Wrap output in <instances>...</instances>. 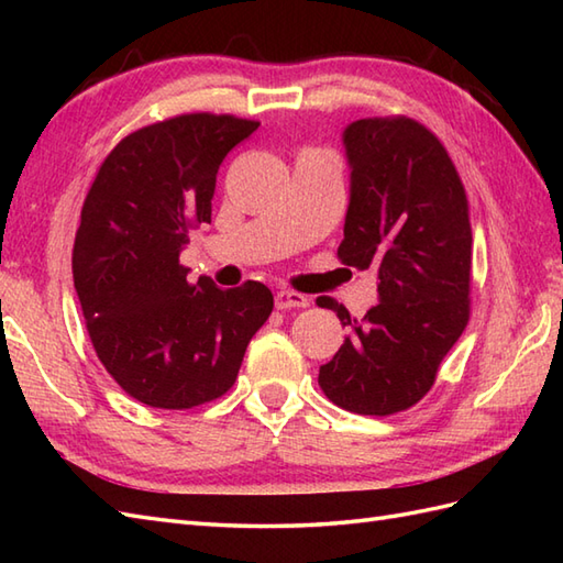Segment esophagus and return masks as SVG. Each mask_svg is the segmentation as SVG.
I'll use <instances>...</instances> for the list:
<instances>
[{"instance_id":"1","label":"esophagus","mask_w":563,"mask_h":563,"mask_svg":"<svg viewBox=\"0 0 563 563\" xmlns=\"http://www.w3.org/2000/svg\"><path fill=\"white\" fill-rule=\"evenodd\" d=\"M309 300L307 295L295 292V290H278L275 292V307L278 309H302L307 307Z\"/></svg>"}]
</instances>
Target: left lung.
<instances>
[{
	"mask_svg": "<svg viewBox=\"0 0 563 563\" xmlns=\"http://www.w3.org/2000/svg\"><path fill=\"white\" fill-rule=\"evenodd\" d=\"M343 145L351 202L339 258L377 273L379 302L353 319L319 297L351 327L319 387L345 411L389 416L426 397L470 321V202L448 150L413 118H363Z\"/></svg>",
	"mask_w": 563,
	"mask_h": 563,
	"instance_id": "1",
	"label": "left lung"
}]
</instances>
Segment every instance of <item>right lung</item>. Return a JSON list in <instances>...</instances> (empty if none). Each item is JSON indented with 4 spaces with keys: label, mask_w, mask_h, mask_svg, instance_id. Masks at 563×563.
<instances>
[{
    "label": "right lung",
    "mask_w": 563,
    "mask_h": 563,
    "mask_svg": "<svg viewBox=\"0 0 563 563\" xmlns=\"http://www.w3.org/2000/svg\"><path fill=\"white\" fill-rule=\"evenodd\" d=\"M258 128L236 115L184 113L111 150L81 206L71 275L99 361L130 397L194 409L234 385L251 336L273 312L263 283L222 290L186 280L188 230L210 222L227 152Z\"/></svg>",
    "instance_id": "add662e5"
}]
</instances>
